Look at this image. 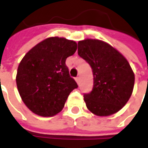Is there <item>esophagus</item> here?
Returning a JSON list of instances; mask_svg holds the SVG:
<instances>
[{
    "label": "esophagus",
    "mask_w": 148,
    "mask_h": 148,
    "mask_svg": "<svg viewBox=\"0 0 148 148\" xmlns=\"http://www.w3.org/2000/svg\"><path fill=\"white\" fill-rule=\"evenodd\" d=\"M79 79H80V78H79V77H76V78H75V80H76V82H79Z\"/></svg>",
    "instance_id": "34e87169"
}]
</instances>
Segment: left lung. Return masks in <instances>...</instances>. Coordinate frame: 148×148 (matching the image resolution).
<instances>
[{"label":"left lung","instance_id":"obj_1","mask_svg":"<svg viewBox=\"0 0 148 148\" xmlns=\"http://www.w3.org/2000/svg\"><path fill=\"white\" fill-rule=\"evenodd\" d=\"M78 54L91 66L93 87L84 94L87 108L97 116L118 112L131 96L134 74L129 62L117 50L98 40L78 43Z\"/></svg>","mask_w":148,"mask_h":148}]
</instances>
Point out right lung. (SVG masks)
I'll return each mask as SVG.
<instances>
[{"instance_id":"1","label":"right lung","mask_w":148,"mask_h":148,"mask_svg":"<svg viewBox=\"0 0 148 148\" xmlns=\"http://www.w3.org/2000/svg\"><path fill=\"white\" fill-rule=\"evenodd\" d=\"M77 50L75 41L50 37L36 45L19 64L16 82L20 96L31 111L53 116L64 108L70 93L78 87L66 65Z\"/></svg>"}]
</instances>
